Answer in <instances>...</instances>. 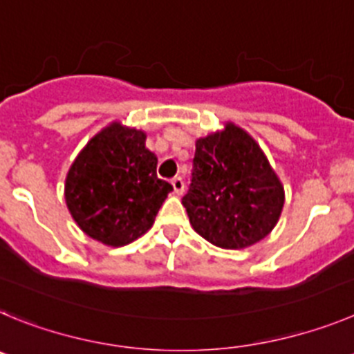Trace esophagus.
<instances>
[{
	"label": "esophagus",
	"instance_id": "esophagus-1",
	"mask_svg": "<svg viewBox=\"0 0 354 354\" xmlns=\"http://www.w3.org/2000/svg\"><path fill=\"white\" fill-rule=\"evenodd\" d=\"M171 185H173V190H174V194H176V196H181V194L185 192V183H183V180H181L180 176L173 178V180H171Z\"/></svg>",
	"mask_w": 354,
	"mask_h": 354
}]
</instances>
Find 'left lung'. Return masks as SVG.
<instances>
[{
    "mask_svg": "<svg viewBox=\"0 0 354 354\" xmlns=\"http://www.w3.org/2000/svg\"><path fill=\"white\" fill-rule=\"evenodd\" d=\"M284 185L256 139L227 122L196 141L189 192L181 199L190 225L229 250L266 238L284 208Z\"/></svg>",
    "mask_w": 354,
    "mask_h": 354,
    "instance_id": "8db88e82",
    "label": "left lung"
}]
</instances>
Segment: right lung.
Masks as SVG:
<instances>
[{"label": "right lung", "instance_id": "obj_1", "mask_svg": "<svg viewBox=\"0 0 354 354\" xmlns=\"http://www.w3.org/2000/svg\"><path fill=\"white\" fill-rule=\"evenodd\" d=\"M146 132L111 122L79 151L65 178V203L84 234L107 247L141 238L173 190L157 176Z\"/></svg>", "mask_w": 354, "mask_h": 354}]
</instances>
